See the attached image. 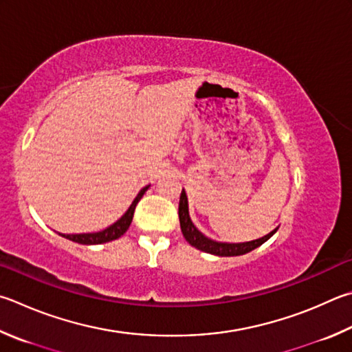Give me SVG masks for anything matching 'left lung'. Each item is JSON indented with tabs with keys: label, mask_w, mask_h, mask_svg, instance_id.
I'll return each instance as SVG.
<instances>
[{
	"label": "left lung",
	"mask_w": 352,
	"mask_h": 352,
	"mask_svg": "<svg viewBox=\"0 0 352 352\" xmlns=\"http://www.w3.org/2000/svg\"><path fill=\"white\" fill-rule=\"evenodd\" d=\"M178 217H180V226H182V232L183 237L186 239L189 245H192L194 248L200 249L203 252H209L214 255H220V257H232V255H243L252 249L258 248L260 245L272 237L274 232L277 231V228L271 231L270 234H266L265 237L252 240V241H245V243H219L214 241L198 231V229L192 225V221L189 219V210H188V197L184 189L182 190L180 195V204H178Z\"/></svg>",
	"instance_id": "left-lung-1"
}]
</instances>
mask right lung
Segmentation results:
<instances>
[{"label":"right lung","instance_id":"1","mask_svg":"<svg viewBox=\"0 0 352 352\" xmlns=\"http://www.w3.org/2000/svg\"><path fill=\"white\" fill-rule=\"evenodd\" d=\"M149 189V186L143 188L140 190L138 195L135 197V200L132 201V204L129 206V209L126 210V214L121 217L120 220H117L111 225L109 228H106L104 231H100V232H92V234H72V235H63V237H66L69 240H72L75 243H80V245H100V243H107V241H112V240H117L118 237H121L126 231L127 228H129L131 221H132V217L133 212H135V206L137 203L140 201V198L144 195L146 190Z\"/></svg>","mask_w":352,"mask_h":352}]
</instances>
